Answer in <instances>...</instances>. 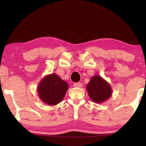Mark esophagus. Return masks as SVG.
I'll return each mask as SVG.
<instances>
[{
    "label": "esophagus",
    "mask_w": 146,
    "mask_h": 146,
    "mask_svg": "<svg viewBox=\"0 0 146 146\" xmlns=\"http://www.w3.org/2000/svg\"><path fill=\"white\" fill-rule=\"evenodd\" d=\"M74 87H78V88H81L82 87V84L81 82H76L74 84Z\"/></svg>",
    "instance_id": "34e87169"
}]
</instances>
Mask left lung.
<instances>
[{"instance_id":"obj_1","label":"left lung","mask_w":146,"mask_h":146,"mask_svg":"<svg viewBox=\"0 0 146 146\" xmlns=\"http://www.w3.org/2000/svg\"><path fill=\"white\" fill-rule=\"evenodd\" d=\"M88 95L92 100L96 103H102L108 100L111 96L112 90L100 76H94L86 86Z\"/></svg>"}]
</instances>
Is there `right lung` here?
Here are the masks:
<instances>
[{
    "label": "right lung",
    "mask_w": 146,
    "mask_h": 146,
    "mask_svg": "<svg viewBox=\"0 0 146 146\" xmlns=\"http://www.w3.org/2000/svg\"><path fill=\"white\" fill-rule=\"evenodd\" d=\"M68 89V84L56 74L43 78L40 82L37 92L43 102L54 106L60 102Z\"/></svg>",
    "instance_id": "add662e5"
}]
</instances>
